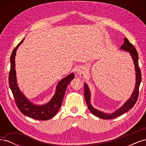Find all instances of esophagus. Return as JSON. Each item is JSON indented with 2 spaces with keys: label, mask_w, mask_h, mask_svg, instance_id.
<instances>
[{
  "label": "esophagus",
  "mask_w": 146,
  "mask_h": 146,
  "mask_svg": "<svg viewBox=\"0 0 146 146\" xmlns=\"http://www.w3.org/2000/svg\"><path fill=\"white\" fill-rule=\"evenodd\" d=\"M77 74L80 75V76H82V77L84 76V75H85V72H84V70L82 68H78L77 69Z\"/></svg>",
  "instance_id": "obj_1"
}]
</instances>
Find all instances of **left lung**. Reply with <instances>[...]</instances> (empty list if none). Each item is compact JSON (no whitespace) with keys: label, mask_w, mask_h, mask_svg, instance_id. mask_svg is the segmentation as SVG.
Instances as JSON below:
<instances>
[{"label":"left lung","mask_w":146,"mask_h":146,"mask_svg":"<svg viewBox=\"0 0 146 146\" xmlns=\"http://www.w3.org/2000/svg\"><path fill=\"white\" fill-rule=\"evenodd\" d=\"M121 48L122 50H124L130 53L132 59L133 60L135 68L136 70V85L134 91L133 92V94H132L130 98L126 102L121 108H119L116 111L114 112L113 113L108 114L104 113L103 112H101L97 109L93 108V107L90 104L91 95L89 88L88 87L87 84L85 83V85H84V96H85L86 103L87 104L88 108H89L90 111L92 113V114H93L94 116L103 119H114L127 112L129 110L133 107V106L135 105L138 98L139 88L141 82V73L138 63V52H137V50H136L134 46L129 42L127 38H124V42H123V44L121 47Z\"/></svg>","instance_id":"obj_1"}]
</instances>
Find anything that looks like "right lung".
I'll list each match as a JSON object with an SVG mask.
<instances>
[{
    "mask_svg": "<svg viewBox=\"0 0 146 146\" xmlns=\"http://www.w3.org/2000/svg\"><path fill=\"white\" fill-rule=\"evenodd\" d=\"M24 38L13 50L10 57V70L9 72V85L14 97L15 101L20 111L25 116L36 120L47 121L50 119L58 113L60 108L66 88L74 78V73L63 78L56 87L55 94L48 104L41 106L35 105L25 98L17 86L15 70V55L17 48L23 43Z\"/></svg>",
    "mask_w": 146,
    "mask_h": 146,
    "instance_id": "1",
    "label": "right lung"
}]
</instances>
